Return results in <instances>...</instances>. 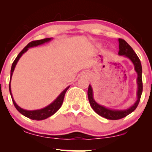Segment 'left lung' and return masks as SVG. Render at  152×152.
Listing matches in <instances>:
<instances>
[{"label": "left lung", "instance_id": "left-lung-1", "mask_svg": "<svg viewBox=\"0 0 152 152\" xmlns=\"http://www.w3.org/2000/svg\"><path fill=\"white\" fill-rule=\"evenodd\" d=\"M118 55L124 56L129 58L131 61L133 63L134 66V69L136 72L137 73V100L134 103L133 106H132L129 109L124 110H118V109H108L105 106L102 105H99L94 100L93 97V89H92L91 86L89 85L88 88V98L89 101L90 105L92 109L96 114L100 115L102 117H104L107 119L110 120H117L122 118L127 115L130 114L131 113L137 109L138 104L140 102L141 96H142L143 91V83H142V68L141 61L139 60V57L136 54L133 48L131 47L127 43L124 39L118 38Z\"/></svg>", "mask_w": 152, "mask_h": 152}]
</instances>
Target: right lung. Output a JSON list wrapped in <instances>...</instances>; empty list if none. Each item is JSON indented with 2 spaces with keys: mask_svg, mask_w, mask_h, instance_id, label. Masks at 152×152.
<instances>
[{
  "mask_svg": "<svg viewBox=\"0 0 152 152\" xmlns=\"http://www.w3.org/2000/svg\"><path fill=\"white\" fill-rule=\"evenodd\" d=\"M51 38H44V39H41V40H38V41H31L28 43V44L26 46L25 48L23 49L19 53V54L17 56V57L15 58V59L13 61V64H12L11 66V70H10V80H11V77L12 75H13V71H14L15 66H16L17 63H18V60L20 59L21 56L25 52L27 51L28 50L29 48H31V47H34V46H39V45L43 44V43L48 42L51 40ZM10 83H9V91H10V96H11L12 98V101H13V104H14L15 109H16L20 114L23 115V116H26V117L31 118V119L33 120H37V121H40V120H43L46 119V118H48L49 116H52L58 110L60 109L61 106L63 102H64V96H65L66 91L69 89V88L70 86H68L64 89L61 93L60 94V95L57 97L55 100L53 101L51 104H49L48 106H47L46 107L43 108V109H38V110H34V111H28V110H25L22 108H20V106H18L16 104V103L15 102L14 99L13 98V96H12V93H11V89H10Z\"/></svg>",
  "mask_w": 152,
  "mask_h": 152,
  "instance_id": "right-lung-1",
  "label": "right lung"
}]
</instances>
